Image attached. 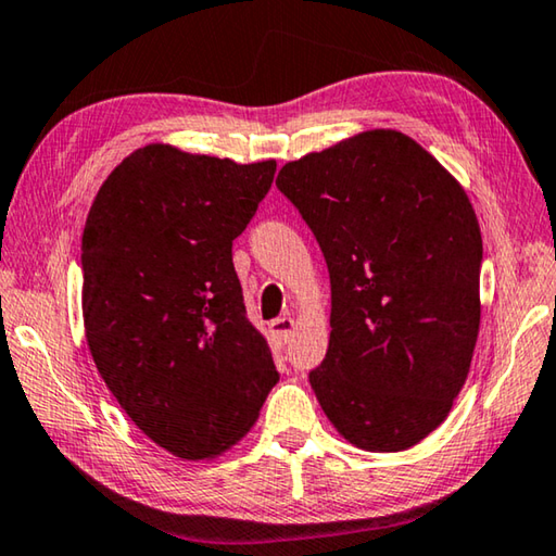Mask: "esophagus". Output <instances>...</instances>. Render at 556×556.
<instances>
[{
	"label": "esophagus",
	"instance_id": "1",
	"mask_svg": "<svg viewBox=\"0 0 556 556\" xmlns=\"http://www.w3.org/2000/svg\"><path fill=\"white\" fill-rule=\"evenodd\" d=\"M294 333V319L292 316H279L269 324V337L275 341V346H287L289 339H292Z\"/></svg>",
	"mask_w": 556,
	"mask_h": 556
}]
</instances>
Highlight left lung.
Returning a JSON list of instances; mask_svg holds the SVG:
<instances>
[{
  "mask_svg": "<svg viewBox=\"0 0 556 556\" xmlns=\"http://www.w3.org/2000/svg\"><path fill=\"white\" fill-rule=\"evenodd\" d=\"M331 279L309 383L333 428L399 453L445 420L480 329L482 237L465 190L399 130H366L279 170Z\"/></svg>",
  "mask_w": 556,
  "mask_h": 556,
  "instance_id": "left-lung-1",
  "label": "left lung"
}]
</instances>
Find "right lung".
<instances>
[{
    "label": "right lung",
    "instance_id": "obj_1",
    "mask_svg": "<svg viewBox=\"0 0 556 556\" xmlns=\"http://www.w3.org/2000/svg\"><path fill=\"white\" fill-rule=\"evenodd\" d=\"M275 170L153 143L105 178L86 217L81 306L96 368L128 418L185 460L235 445L279 381L232 264Z\"/></svg>",
    "mask_w": 556,
    "mask_h": 556
}]
</instances>
